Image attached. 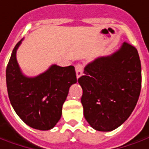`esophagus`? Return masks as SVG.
<instances>
[{"mask_svg":"<svg viewBox=\"0 0 149 149\" xmlns=\"http://www.w3.org/2000/svg\"><path fill=\"white\" fill-rule=\"evenodd\" d=\"M83 72V65L81 63H78L76 65V74H77V77L79 78Z\"/></svg>","mask_w":149,"mask_h":149,"instance_id":"esophagus-1","label":"esophagus"}]
</instances>
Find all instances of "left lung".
I'll use <instances>...</instances> for the list:
<instances>
[{"label": "left lung", "instance_id": "obj_1", "mask_svg": "<svg viewBox=\"0 0 149 149\" xmlns=\"http://www.w3.org/2000/svg\"><path fill=\"white\" fill-rule=\"evenodd\" d=\"M78 79L84 117L92 128L111 131L124 123L141 91V63L135 47L124 42L118 50L95 58Z\"/></svg>", "mask_w": 149, "mask_h": 149}]
</instances>
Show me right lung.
Listing matches in <instances>:
<instances>
[{"label":"right lung","mask_w":149,"mask_h":149,"mask_svg":"<svg viewBox=\"0 0 149 149\" xmlns=\"http://www.w3.org/2000/svg\"><path fill=\"white\" fill-rule=\"evenodd\" d=\"M22 40L15 46L6 68L10 101L24 123L36 130H50L61 117L69 88L77 83L75 68L53 64L36 77L24 76L16 59Z\"/></svg>","instance_id":"right-lung-1"}]
</instances>
